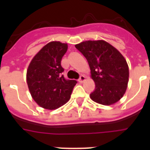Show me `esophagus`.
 Instances as JSON below:
<instances>
[{"label":"esophagus","instance_id":"1","mask_svg":"<svg viewBox=\"0 0 150 150\" xmlns=\"http://www.w3.org/2000/svg\"><path fill=\"white\" fill-rule=\"evenodd\" d=\"M85 79H86V77H85L84 75H81V76L79 77V82L82 83V82H84Z\"/></svg>","mask_w":150,"mask_h":150}]
</instances>
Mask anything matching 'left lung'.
<instances>
[{"instance_id": "1", "label": "left lung", "mask_w": 150, "mask_h": 150, "mask_svg": "<svg viewBox=\"0 0 150 150\" xmlns=\"http://www.w3.org/2000/svg\"><path fill=\"white\" fill-rule=\"evenodd\" d=\"M75 48L86 58L95 89L90 98L103 105L117 102L125 93L129 77L128 64L116 48L103 40H88Z\"/></svg>"}]
</instances>
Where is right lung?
I'll return each instance as SVG.
<instances>
[{
  "instance_id": "right-lung-1",
  "label": "right lung",
  "mask_w": 150,
  "mask_h": 150,
  "mask_svg": "<svg viewBox=\"0 0 150 150\" xmlns=\"http://www.w3.org/2000/svg\"><path fill=\"white\" fill-rule=\"evenodd\" d=\"M67 50L66 43L50 42L29 64L26 75L29 92L37 104L45 109H57L68 102L77 83L62 75L64 70L61 61Z\"/></svg>"
}]
</instances>
